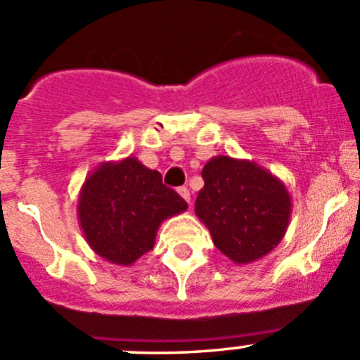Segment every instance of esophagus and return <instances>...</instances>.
Listing matches in <instances>:
<instances>
[{
  "instance_id": "esophagus-1",
  "label": "esophagus",
  "mask_w": 360,
  "mask_h": 360,
  "mask_svg": "<svg viewBox=\"0 0 360 360\" xmlns=\"http://www.w3.org/2000/svg\"><path fill=\"white\" fill-rule=\"evenodd\" d=\"M177 193H179L181 197H183L184 200H186L188 203H190V200H191V195H190V190H188L186 186H181V188H177Z\"/></svg>"
}]
</instances>
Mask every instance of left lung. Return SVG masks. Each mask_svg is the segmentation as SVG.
Wrapping results in <instances>:
<instances>
[{
    "label": "left lung",
    "instance_id": "1",
    "mask_svg": "<svg viewBox=\"0 0 360 360\" xmlns=\"http://www.w3.org/2000/svg\"><path fill=\"white\" fill-rule=\"evenodd\" d=\"M202 177L195 214L224 256L249 264L281 244L292 202L277 176L250 160L219 155L205 163Z\"/></svg>",
    "mask_w": 360,
    "mask_h": 360
}]
</instances>
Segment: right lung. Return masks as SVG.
<instances>
[{
	"instance_id": "add662e5",
	"label": "right lung",
	"mask_w": 360,
	"mask_h": 360,
	"mask_svg": "<svg viewBox=\"0 0 360 360\" xmlns=\"http://www.w3.org/2000/svg\"><path fill=\"white\" fill-rule=\"evenodd\" d=\"M186 209L188 203L162 184L158 170L136 157L101 163L78 197V221L90 249L122 266L153 249L160 224Z\"/></svg>"
}]
</instances>
